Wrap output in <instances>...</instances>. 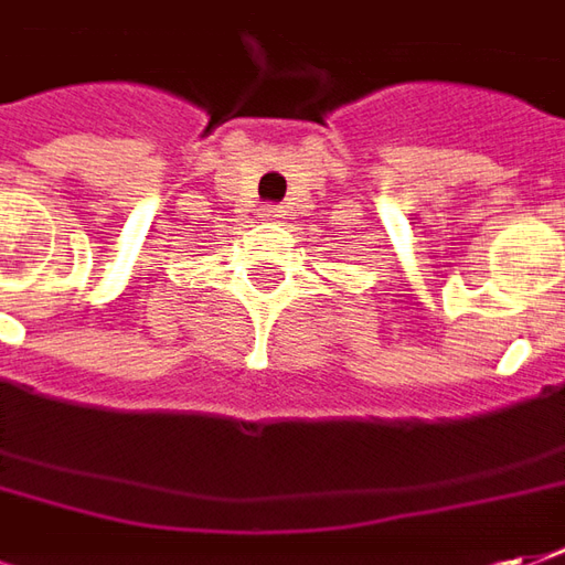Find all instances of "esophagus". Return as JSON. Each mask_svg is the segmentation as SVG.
Segmentation results:
<instances>
[{"instance_id":"obj_1","label":"esophagus","mask_w":565,"mask_h":565,"mask_svg":"<svg viewBox=\"0 0 565 565\" xmlns=\"http://www.w3.org/2000/svg\"><path fill=\"white\" fill-rule=\"evenodd\" d=\"M284 210L281 206H263V213H259V218H281Z\"/></svg>"}]
</instances>
